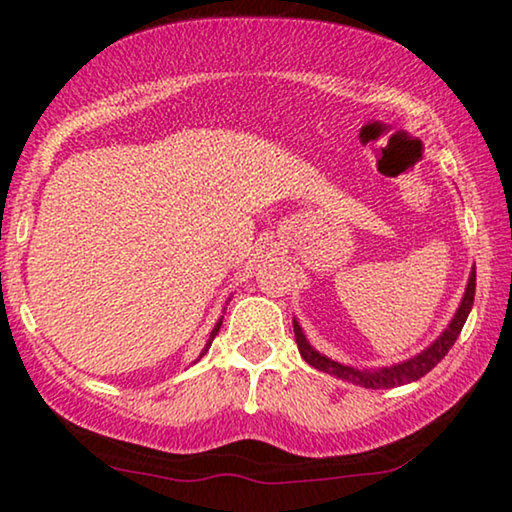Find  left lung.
Masks as SVG:
<instances>
[{"instance_id":"obj_1","label":"left lung","mask_w":512,"mask_h":512,"mask_svg":"<svg viewBox=\"0 0 512 512\" xmlns=\"http://www.w3.org/2000/svg\"><path fill=\"white\" fill-rule=\"evenodd\" d=\"M473 298H475V270L471 272V279H468L464 300H461L459 310H457V314H454V319L450 321V326L445 328V333L440 335V338L433 342L426 352L417 354L415 359L398 363V366H391V368H382V370H377V373H366V370L342 366V363L331 361L328 356L314 352V349L310 347V342L305 340L303 331H300L298 321H293V333H296L300 356H303L310 366L321 370V373L335 375V377H340V380H352L368 389H391V387H401V384L419 380V377H424L429 370L436 368L440 359H445V354L450 352L452 345L459 338L461 328H464V324H466L468 312H471V307H473Z\"/></svg>"}]
</instances>
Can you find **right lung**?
Wrapping results in <instances>:
<instances>
[{
	"mask_svg": "<svg viewBox=\"0 0 512 512\" xmlns=\"http://www.w3.org/2000/svg\"><path fill=\"white\" fill-rule=\"evenodd\" d=\"M219 328H221V321H219V324H216V326H214V331H212V340H214V335H216V333H219ZM209 345H212V342H209Z\"/></svg>",
	"mask_w": 512,
	"mask_h": 512,
	"instance_id": "right-lung-1",
	"label": "right lung"
}]
</instances>
